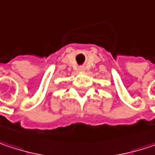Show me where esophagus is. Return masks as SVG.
Instances as JSON below:
<instances>
[{"mask_svg": "<svg viewBox=\"0 0 155 155\" xmlns=\"http://www.w3.org/2000/svg\"><path fill=\"white\" fill-rule=\"evenodd\" d=\"M79 71H80L81 73H84V72H85V67H84V66L79 67Z\"/></svg>", "mask_w": 155, "mask_h": 155, "instance_id": "1", "label": "esophagus"}]
</instances>
